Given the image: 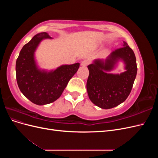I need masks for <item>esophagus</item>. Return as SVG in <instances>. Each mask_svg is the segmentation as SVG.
<instances>
[{
  "label": "esophagus",
  "mask_w": 158,
  "mask_h": 158,
  "mask_svg": "<svg viewBox=\"0 0 158 158\" xmlns=\"http://www.w3.org/2000/svg\"><path fill=\"white\" fill-rule=\"evenodd\" d=\"M89 63V60L85 59V60H84L82 61V63H81V65L83 66H85L88 65Z\"/></svg>",
  "instance_id": "esophagus-1"
}]
</instances>
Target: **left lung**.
Instances as JSON below:
<instances>
[{
    "label": "left lung",
    "instance_id": "obj_1",
    "mask_svg": "<svg viewBox=\"0 0 158 158\" xmlns=\"http://www.w3.org/2000/svg\"><path fill=\"white\" fill-rule=\"evenodd\" d=\"M118 60L126 64V71L109 74ZM89 74L86 88L89 99L98 107L111 109L124 102L130 94L136 76L137 66L134 51L123 41V47L113 51L106 59H96L88 66Z\"/></svg>",
    "mask_w": 158,
    "mask_h": 158
}]
</instances>
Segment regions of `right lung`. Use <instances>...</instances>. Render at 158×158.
<instances>
[{
	"label": "right lung",
	"mask_w": 158,
	"mask_h": 158,
	"mask_svg": "<svg viewBox=\"0 0 158 158\" xmlns=\"http://www.w3.org/2000/svg\"><path fill=\"white\" fill-rule=\"evenodd\" d=\"M52 39L46 32L35 35L24 45L16 60V80L21 92L38 106L49 104L59 99L69 80L76 73L80 63L62 65L47 72L38 69L34 53L40 43Z\"/></svg>",
	"instance_id": "right-lung-1"
}]
</instances>
